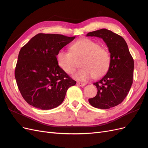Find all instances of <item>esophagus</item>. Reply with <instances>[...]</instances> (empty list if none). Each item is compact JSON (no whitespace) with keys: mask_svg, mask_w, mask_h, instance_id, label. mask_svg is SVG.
<instances>
[{"mask_svg":"<svg viewBox=\"0 0 148 148\" xmlns=\"http://www.w3.org/2000/svg\"><path fill=\"white\" fill-rule=\"evenodd\" d=\"M77 84L79 85L80 86H84L85 85H86V83H80V82H77Z\"/></svg>","mask_w":148,"mask_h":148,"instance_id":"1","label":"esophagus"}]
</instances>
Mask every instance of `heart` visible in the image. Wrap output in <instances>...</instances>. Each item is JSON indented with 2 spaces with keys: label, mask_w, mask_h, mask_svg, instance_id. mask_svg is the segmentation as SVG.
<instances>
[{
  "label": "heart",
  "mask_w": 148,
  "mask_h": 148,
  "mask_svg": "<svg viewBox=\"0 0 148 148\" xmlns=\"http://www.w3.org/2000/svg\"><path fill=\"white\" fill-rule=\"evenodd\" d=\"M82 59L83 68L73 75L75 79L80 81L101 77L109 68L110 56L108 50L89 38L78 40L71 46L70 51L62 49L57 55L58 64L69 74L74 72L78 67L77 60Z\"/></svg>",
  "instance_id": "1"
}]
</instances>
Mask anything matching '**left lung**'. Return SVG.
Returning <instances> with one entry per match:
<instances>
[{
    "label": "left lung",
    "mask_w": 148,
    "mask_h": 148,
    "mask_svg": "<svg viewBox=\"0 0 148 148\" xmlns=\"http://www.w3.org/2000/svg\"><path fill=\"white\" fill-rule=\"evenodd\" d=\"M86 36L103 39L110 53V63L106 75L95 84V97L89 99L92 106L107 109L120 104L128 95L133 83L134 61L127 44L119 34L107 29L88 33Z\"/></svg>",
    "instance_id": "obj_1"
}]
</instances>
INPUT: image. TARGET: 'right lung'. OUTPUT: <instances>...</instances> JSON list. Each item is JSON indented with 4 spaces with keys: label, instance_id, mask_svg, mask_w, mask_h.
<instances>
[{
    "label": "right lung",
    "instance_id": "obj_1",
    "mask_svg": "<svg viewBox=\"0 0 148 148\" xmlns=\"http://www.w3.org/2000/svg\"><path fill=\"white\" fill-rule=\"evenodd\" d=\"M75 36L38 34L20 49L15 77L21 96L28 104L42 110L63 102L67 89L77 82L59 66L56 56Z\"/></svg>",
    "mask_w": 148,
    "mask_h": 148
}]
</instances>
